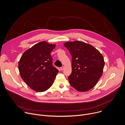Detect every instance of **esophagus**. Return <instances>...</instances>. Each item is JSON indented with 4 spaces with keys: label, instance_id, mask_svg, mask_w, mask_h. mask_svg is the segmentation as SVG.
<instances>
[{
    "label": "esophagus",
    "instance_id": "esophagus-1",
    "mask_svg": "<svg viewBox=\"0 0 125 125\" xmlns=\"http://www.w3.org/2000/svg\"><path fill=\"white\" fill-rule=\"evenodd\" d=\"M64 66H62V67H61L60 68V69H61V70H63L64 69Z\"/></svg>",
    "mask_w": 125,
    "mask_h": 125
}]
</instances>
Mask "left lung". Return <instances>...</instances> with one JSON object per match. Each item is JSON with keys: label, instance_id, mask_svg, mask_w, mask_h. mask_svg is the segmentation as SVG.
I'll list each match as a JSON object with an SVG mask.
<instances>
[{"label": "left lung", "instance_id": "8db88e82", "mask_svg": "<svg viewBox=\"0 0 125 125\" xmlns=\"http://www.w3.org/2000/svg\"><path fill=\"white\" fill-rule=\"evenodd\" d=\"M64 46L72 56V72L68 77L70 84L79 92L91 90L103 75V56L94 47L82 41L67 42Z\"/></svg>", "mask_w": 125, "mask_h": 125}]
</instances>
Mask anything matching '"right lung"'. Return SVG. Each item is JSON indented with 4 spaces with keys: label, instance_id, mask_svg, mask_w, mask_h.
Returning a JSON list of instances; mask_svg holds the SVG:
<instances>
[{
    "label": "right lung",
    "instance_id": "add662e5",
    "mask_svg": "<svg viewBox=\"0 0 125 125\" xmlns=\"http://www.w3.org/2000/svg\"><path fill=\"white\" fill-rule=\"evenodd\" d=\"M56 45L42 41L25 51L18 64L22 79L32 90L43 92L53 85L58 69L53 66L50 53Z\"/></svg>",
    "mask_w": 125,
    "mask_h": 125
}]
</instances>
